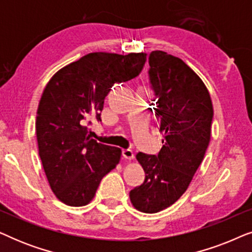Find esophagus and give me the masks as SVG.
Returning <instances> with one entry per match:
<instances>
[{
    "label": "esophagus",
    "instance_id": "obj_1",
    "mask_svg": "<svg viewBox=\"0 0 252 252\" xmlns=\"http://www.w3.org/2000/svg\"><path fill=\"white\" fill-rule=\"evenodd\" d=\"M123 156L125 159H128V160H132L134 158V153L133 150L130 149H124L123 150Z\"/></svg>",
    "mask_w": 252,
    "mask_h": 252
}]
</instances>
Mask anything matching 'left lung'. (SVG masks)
Segmentation results:
<instances>
[{
	"label": "left lung",
	"instance_id": "1",
	"mask_svg": "<svg viewBox=\"0 0 252 252\" xmlns=\"http://www.w3.org/2000/svg\"><path fill=\"white\" fill-rule=\"evenodd\" d=\"M149 65L164 144L158 156L136 155L146 179L129 198L139 211L156 213L177 202L190 185L211 137L213 106L204 82L179 57L155 50Z\"/></svg>",
	"mask_w": 252,
	"mask_h": 252
}]
</instances>
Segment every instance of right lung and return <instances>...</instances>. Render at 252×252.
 Here are the masks:
<instances>
[{"instance_id": "obj_1", "label": "right lung", "mask_w": 252, "mask_h": 252, "mask_svg": "<svg viewBox=\"0 0 252 252\" xmlns=\"http://www.w3.org/2000/svg\"><path fill=\"white\" fill-rule=\"evenodd\" d=\"M146 61V53H91L47 84L37 108V147L51 190L64 204L91 203L103 177L118 165L122 149L91 139L87 126L101 120L113 84L137 77Z\"/></svg>"}]
</instances>
